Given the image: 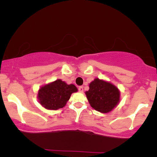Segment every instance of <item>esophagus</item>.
I'll return each instance as SVG.
<instances>
[{"label":"esophagus","mask_w":157,"mask_h":157,"mask_svg":"<svg viewBox=\"0 0 157 157\" xmlns=\"http://www.w3.org/2000/svg\"><path fill=\"white\" fill-rule=\"evenodd\" d=\"M78 89V91L81 92V93H82V92L83 91V86H79Z\"/></svg>","instance_id":"esophagus-1"}]
</instances>
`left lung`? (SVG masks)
<instances>
[{
    "instance_id": "1",
    "label": "left lung",
    "mask_w": 157,
    "mask_h": 157,
    "mask_svg": "<svg viewBox=\"0 0 157 157\" xmlns=\"http://www.w3.org/2000/svg\"><path fill=\"white\" fill-rule=\"evenodd\" d=\"M91 107L102 113H108L119 101L120 94L115 86L98 78L89 84V90L86 92Z\"/></svg>"
}]
</instances>
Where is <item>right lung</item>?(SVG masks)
<instances>
[{
    "instance_id": "add662e5",
    "label": "right lung",
    "mask_w": 157,
    "mask_h": 157,
    "mask_svg": "<svg viewBox=\"0 0 157 157\" xmlns=\"http://www.w3.org/2000/svg\"><path fill=\"white\" fill-rule=\"evenodd\" d=\"M77 91L74 85H68L60 79L41 87L38 91V99L44 108L51 110L63 108L72 93Z\"/></svg>"
}]
</instances>
